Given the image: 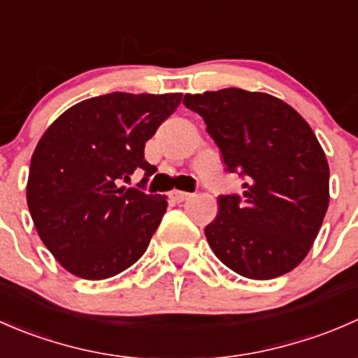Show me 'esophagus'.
I'll list each match as a JSON object with an SVG mask.
<instances>
[{
	"label": "esophagus",
	"instance_id": "1",
	"mask_svg": "<svg viewBox=\"0 0 358 358\" xmlns=\"http://www.w3.org/2000/svg\"><path fill=\"white\" fill-rule=\"evenodd\" d=\"M192 197V194L189 192H182V190H173L171 192V199L176 202H183V201H189Z\"/></svg>",
	"mask_w": 358,
	"mask_h": 358
}]
</instances>
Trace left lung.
Wrapping results in <instances>:
<instances>
[{
	"mask_svg": "<svg viewBox=\"0 0 358 358\" xmlns=\"http://www.w3.org/2000/svg\"><path fill=\"white\" fill-rule=\"evenodd\" d=\"M243 194L220 196L204 234L239 275L275 279L303 262L329 206V166L308 122L268 93L225 88L185 95Z\"/></svg>",
	"mask_w": 358,
	"mask_h": 358,
	"instance_id": "1",
	"label": "left lung"
}]
</instances>
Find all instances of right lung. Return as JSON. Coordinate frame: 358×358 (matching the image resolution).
Instances as JSON below:
<instances>
[{
  "mask_svg": "<svg viewBox=\"0 0 358 358\" xmlns=\"http://www.w3.org/2000/svg\"><path fill=\"white\" fill-rule=\"evenodd\" d=\"M182 102V93H122L76 103L52 122L36 145L27 206L39 237L74 275H117L145 252L166 213V196L145 194L154 166L145 142ZM136 169L140 189L117 187Z\"/></svg>",
  "mask_w": 358,
  "mask_h": 358,
  "instance_id": "obj_1",
  "label": "right lung"
}]
</instances>
